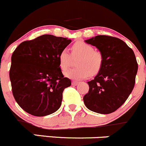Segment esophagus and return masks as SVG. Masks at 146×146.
Masks as SVG:
<instances>
[{
  "label": "esophagus",
  "mask_w": 146,
  "mask_h": 146,
  "mask_svg": "<svg viewBox=\"0 0 146 146\" xmlns=\"http://www.w3.org/2000/svg\"><path fill=\"white\" fill-rule=\"evenodd\" d=\"M79 82H76V81H73L72 82V85L74 86H76L78 85V84H79Z\"/></svg>",
  "instance_id": "esophagus-1"
}]
</instances>
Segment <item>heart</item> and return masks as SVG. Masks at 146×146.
<instances>
[{
    "label": "heart",
    "mask_w": 146,
    "mask_h": 146,
    "mask_svg": "<svg viewBox=\"0 0 146 146\" xmlns=\"http://www.w3.org/2000/svg\"><path fill=\"white\" fill-rule=\"evenodd\" d=\"M73 57L79 56L76 61V68L70 69L64 72L66 77L72 79H83L89 75H96L101 69L103 62V54L95 50L91 45L83 41L75 43L72 46ZM59 64L62 70H67L71 63V56L66 49L60 52L58 56Z\"/></svg>",
    "instance_id": "b5f03b06"
}]
</instances>
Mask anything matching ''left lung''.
Segmentation results:
<instances>
[{
	"label": "left lung",
	"instance_id": "1",
	"mask_svg": "<svg viewBox=\"0 0 146 146\" xmlns=\"http://www.w3.org/2000/svg\"><path fill=\"white\" fill-rule=\"evenodd\" d=\"M103 54L101 69L88 82L89 91L84 96L86 107L93 112L110 114L124 103L135 84L138 64L133 50L115 37L99 35L86 40Z\"/></svg>",
	"mask_w": 146,
	"mask_h": 146
}]
</instances>
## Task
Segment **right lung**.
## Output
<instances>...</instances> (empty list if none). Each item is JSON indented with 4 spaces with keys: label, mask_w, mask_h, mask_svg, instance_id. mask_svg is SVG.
Wrapping results in <instances>:
<instances>
[{
    "label": "right lung",
    "mask_w": 146,
    "mask_h": 146,
    "mask_svg": "<svg viewBox=\"0 0 146 146\" xmlns=\"http://www.w3.org/2000/svg\"><path fill=\"white\" fill-rule=\"evenodd\" d=\"M70 39L45 34L21 43L12 55L10 79L16 102L29 114L43 117L56 112L62 93L71 86L58 56Z\"/></svg>",
    "instance_id": "right-lung-1"
}]
</instances>
